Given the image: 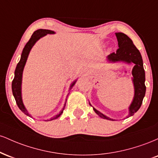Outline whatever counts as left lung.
<instances>
[{
	"label": "left lung",
	"instance_id": "1",
	"mask_svg": "<svg viewBox=\"0 0 158 158\" xmlns=\"http://www.w3.org/2000/svg\"><path fill=\"white\" fill-rule=\"evenodd\" d=\"M117 41H118L119 48L116 52H112L108 56L107 59L110 62H117V61H124L128 64L134 63L135 65L132 69V81L135 87V96L131 106H129V114L127 118L134 115L140 108L142 105L143 99L146 94V85H145V70L143 68V59L140 52L135 45L133 44V41L126 34L123 32H116ZM91 106V105H90ZM96 114L103 119L108 120H114L107 116L99 112L96 108H94Z\"/></svg>",
	"mask_w": 158,
	"mask_h": 158
}]
</instances>
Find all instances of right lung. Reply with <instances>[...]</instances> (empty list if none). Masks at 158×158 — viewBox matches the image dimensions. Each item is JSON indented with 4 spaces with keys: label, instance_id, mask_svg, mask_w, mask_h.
Here are the masks:
<instances>
[{
    "label": "right lung",
    "instance_id": "obj_1",
    "mask_svg": "<svg viewBox=\"0 0 158 158\" xmlns=\"http://www.w3.org/2000/svg\"><path fill=\"white\" fill-rule=\"evenodd\" d=\"M54 33H55V32L52 31V30H43V29H40V30H38L34 32L33 34H32L31 36V38H30V40H29L28 42H27L26 45H25L24 48L23 49L22 53H21V59H20L19 62L18 63L17 66H16V68L15 70V77H14L13 80H12V94H13V96L14 97H15L16 103H17L18 106H19L20 110H21L22 112H23L26 115L29 116V117H31V115L27 112V109L25 108L24 106H23L22 97H21V82H22V74H23V68H24L25 64H26V61L27 60V58H28L29 53H30V50H31V49L32 47H33V45L35 44L36 41H37L39 39H41V38H42L43 36L46 35L47 34H54ZM76 81H77V80L74 81L71 84V85H70V90L71 89L72 87L75 85ZM65 104H66V103H65ZM64 108H63V109L60 111V113L57 114V115H56L55 117L50 118L49 120H46V121L52 120V119H57L58 117H60L61 114H62L63 110H64Z\"/></svg>",
    "mask_w": 158,
    "mask_h": 158
}]
</instances>
